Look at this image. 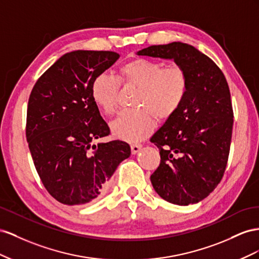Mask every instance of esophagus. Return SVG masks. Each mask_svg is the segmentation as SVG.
<instances>
[{
  "label": "esophagus",
  "mask_w": 259,
  "mask_h": 259,
  "mask_svg": "<svg viewBox=\"0 0 259 259\" xmlns=\"http://www.w3.org/2000/svg\"><path fill=\"white\" fill-rule=\"evenodd\" d=\"M141 149H142V145L141 144H138V143L131 144V153L132 154H137Z\"/></svg>",
  "instance_id": "esophagus-1"
}]
</instances>
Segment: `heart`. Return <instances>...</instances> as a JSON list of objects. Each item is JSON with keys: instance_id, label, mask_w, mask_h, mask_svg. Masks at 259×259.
<instances>
[{"instance_id": "b5f03b06", "label": "heart", "mask_w": 259, "mask_h": 259, "mask_svg": "<svg viewBox=\"0 0 259 259\" xmlns=\"http://www.w3.org/2000/svg\"><path fill=\"white\" fill-rule=\"evenodd\" d=\"M138 87L132 105L110 124L113 135L124 141L136 142L155 128V117L167 120L180 108L188 92V75L181 66H166L146 58H135L119 68L118 78L100 73L91 84V98L104 115L115 113L119 85Z\"/></svg>"}]
</instances>
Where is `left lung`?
Wrapping results in <instances>:
<instances>
[{
    "label": "left lung",
    "instance_id": "8db88e82",
    "mask_svg": "<svg viewBox=\"0 0 259 259\" xmlns=\"http://www.w3.org/2000/svg\"><path fill=\"white\" fill-rule=\"evenodd\" d=\"M138 55L174 60L187 72L182 105L151 138L160 154L151 182L169 203H198L223 179L230 152L233 109L226 77L208 56L187 43L152 46Z\"/></svg>",
    "mask_w": 259,
    "mask_h": 259
}]
</instances>
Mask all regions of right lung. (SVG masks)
Wrapping results in <instances>:
<instances>
[{
    "label": "right lung",
    "mask_w": 259,
    "mask_h": 259,
    "mask_svg": "<svg viewBox=\"0 0 259 259\" xmlns=\"http://www.w3.org/2000/svg\"><path fill=\"white\" fill-rule=\"evenodd\" d=\"M119 54L73 51L36 81L28 101L26 137L44 188L65 205H83L104 193L118 165L131 154L128 143L107 137L109 128L91 98L93 79Z\"/></svg>",
    "instance_id": "right-lung-1"
}]
</instances>
